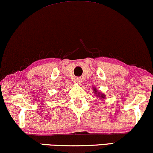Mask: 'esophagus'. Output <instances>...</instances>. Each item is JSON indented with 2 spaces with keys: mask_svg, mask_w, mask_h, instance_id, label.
Returning <instances> with one entry per match:
<instances>
[{
  "mask_svg": "<svg viewBox=\"0 0 153 153\" xmlns=\"http://www.w3.org/2000/svg\"><path fill=\"white\" fill-rule=\"evenodd\" d=\"M76 83L79 84V85H82L83 80L81 77H77V78L76 79Z\"/></svg>",
  "mask_w": 153,
  "mask_h": 153,
  "instance_id": "34e87169",
  "label": "esophagus"
}]
</instances>
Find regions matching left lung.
<instances>
[{
	"mask_svg": "<svg viewBox=\"0 0 153 153\" xmlns=\"http://www.w3.org/2000/svg\"><path fill=\"white\" fill-rule=\"evenodd\" d=\"M94 93L95 94H97V97H100V98H102V99H104L105 98V96L103 94H101V92H98V90L97 88H94Z\"/></svg>",
	"mask_w": 153,
	"mask_h": 153,
	"instance_id": "obj_1",
	"label": "left lung"
}]
</instances>
